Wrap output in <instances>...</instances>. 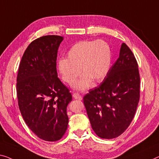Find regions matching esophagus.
<instances>
[{"label":"esophagus","mask_w":159,"mask_h":159,"mask_svg":"<svg viewBox=\"0 0 159 159\" xmlns=\"http://www.w3.org/2000/svg\"><path fill=\"white\" fill-rule=\"evenodd\" d=\"M73 97L75 99H78V100H82V96H80L79 93H74L73 94Z\"/></svg>","instance_id":"obj_1"}]
</instances>
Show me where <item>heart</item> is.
I'll return each mask as SVG.
<instances>
[{"label": "heart", "instance_id": "heart-1", "mask_svg": "<svg viewBox=\"0 0 159 159\" xmlns=\"http://www.w3.org/2000/svg\"><path fill=\"white\" fill-rule=\"evenodd\" d=\"M111 66L109 44L103 40L81 41L69 49L66 58L58 61V68L62 79L69 86L76 81L80 73L83 75L75 89L84 91L91 86V80L99 82L107 75Z\"/></svg>", "mask_w": 159, "mask_h": 159}]
</instances>
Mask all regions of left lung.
Returning <instances> with one entry per match:
<instances>
[{"label": "left lung", "instance_id": "obj_1", "mask_svg": "<svg viewBox=\"0 0 159 159\" xmlns=\"http://www.w3.org/2000/svg\"><path fill=\"white\" fill-rule=\"evenodd\" d=\"M140 98L138 63L123 43L119 57L98 87L84 97L91 127L101 139L122 134L132 121Z\"/></svg>", "mask_w": 159, "mask_h": 159}]
</instances>
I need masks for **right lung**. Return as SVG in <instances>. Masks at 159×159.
I'll return each instance as SVG.
<instances>
[{
    "mask_svg": "<svg viewBox=\"0 0 159 159\" xmlns=\"http://www.w3.org/2000/svg\"><path fill=\"white\" fill-rule=\"evenodd\" d=\"M63 40L45 35L27 47L19 65L17 96L19 109L28 128L47 141H58L68 124L67 106L72 101L69 89L58 78L56 59Z\"/></svg>",
    "mask_w": 159,
    "mask_h": 159,
    "instance_id": "right-lung-1",
    "label": "right lung"
}]
</instances>
